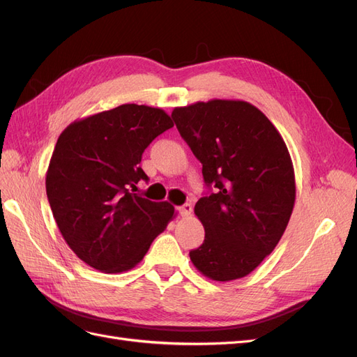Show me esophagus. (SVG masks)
I'll use <instances>...</instances> for the list:
<instances>
[{"instance_id": "1", "label": "esophagus", "mask_w": 357, "mask_h": 357, "mask_svg": "<svg viewBox=\"0 0 357 357\" xmlns=\"http://www.w3.org/2000/svg\"><path fill=\"white\" fill-rule=\"evenodd\" d=\"M178 213H180V215H183V218H188V215H190V213H192V205L190 204L181 205V207H178Z\"/></svg>"}]
</instances>
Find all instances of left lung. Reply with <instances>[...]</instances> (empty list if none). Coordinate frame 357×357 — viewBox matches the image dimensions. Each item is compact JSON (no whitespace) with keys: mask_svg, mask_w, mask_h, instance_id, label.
<instances>
[{"mask_svg":"<svg viewBox=\"0 0 357 357\" xmlns=\"http://www.w3.org/2000/svg\"><path fill=\"white\" fill-rule=\"evenodd\" d=\"M214 188L195 205L204 243L189 253L215 282L250 274L286 231L295 205V171L284 139L255 105L211 100L171 113Z\"/></svg>","mask_w":357,"mask_h":357,"instance_id":"1","label":"left lung"}]
</instances>
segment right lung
Here are the masks:
<instances>
[{
    "label": "right lung",
    "instance_id": "obj_1",
    "mask_svg": "<svg viewBox=\"0 0 357 357\" xmlns=\"http://www.w3.org/2000/svg\"><path fill=\"white\" fill-rule=\"evenodd\" d=\"M174 126L149 105L123 104L70 123L59 135L46 174V192L63 240L79 259L107 274L143 261L174 218L167 201L135 193L149 180L139 167L153 139Z\"/></svg>",
    "mask_w": 357,
    "mask_h": 357
}]
</instances>
